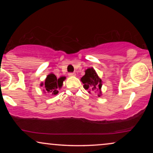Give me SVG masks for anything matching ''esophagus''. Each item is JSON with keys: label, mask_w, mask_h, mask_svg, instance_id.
Instances as JSON below:
<instances>
[{"label": "esophagus", "mask_w": 153, "mask_h": 153, "mask_svg": "<svg viewBox=\"0 0 153 153\" xmlns=\"http://www.w3.org/2000/svg\"><path fill=\"white\" fill-rule=\"evenodd\" d=\"M68 75L70 76H76V74H75L74 72H71V73H69Z\"/></svg>", "instance_id": "34e87169"}]
</instances>
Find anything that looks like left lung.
Masks as SVG:
<instances>
[{
	"mask_svg": "<svg viewBox=\"0 0 153 153\" xmlns=\"http://www.w3.org/2000/svg\"><path fill=\"white\" fill-rule=\"evenodd\" d=\"M81 82L83 83V88L88 91L89 93L95 91L98 97H101L102 81L98 76L93 68H88L85 70V75L81 78Z\"/></svg>",
	"mask_w": 153,
	"mask_h": 153,
	"instance_id": "obj_1",
	"label": "left lung"
}]
</instances>
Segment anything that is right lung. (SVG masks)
Instances as JSON below:
<instances>
[{
  "label": "right lung",
  "instance_id": "1",
  "mask_svg": "<svg viewBox=\"0 0 153 153\" xmlns=\"http://www.w3.org/2000/svg\"><path fill=\"white\" fill-rule=\"evenodd\" d=\"M65 79V76H60L59 79H57L55 74L50 73L47 75L45 82L40 83V86L45 88V90L43 91L45 93L47 92L52 95H56L58 93V89L61 88Z\"/></svg>",
  "mask_w": 153,
  "mask_h": 153
}]
</instances>
